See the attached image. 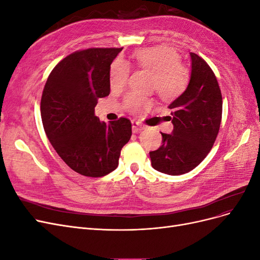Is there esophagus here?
<instances>
[{
	"label": "esophagus",
	"mask_w": 260,
	"mask_h": 260,
	"mask_svg": "<svg viewBox=\"0 0 260 260\" xmlns=\"http://www.w3.org/2000/svg\"><path fill=\"white\" fill-rule=\"evenodd\" d=\"M143 125L140 124L139 122L137 121H132V132L133 133H137V132H140L141 130H143Z\"/></svg>",
	"instance_id": "esophagus-1"
}]
</instances>
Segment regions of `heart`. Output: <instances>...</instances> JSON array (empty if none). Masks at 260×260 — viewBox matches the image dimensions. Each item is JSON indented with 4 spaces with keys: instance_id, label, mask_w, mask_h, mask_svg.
Wrapping results in <instances>:
<instances>
[{
    "instance_id": "b5f03b06",
    "label": "heart",
    "mask_w": 260,
    "mask_h": 260,
    "mask_svg": "<svg viewBox=\"0 0 260 260\" xmlns=\"http://www.w3.org/2000/svg\"><path fill=\"white\" fill-rule=\"evenodd\" d=\"M140 67L154 73L153 89L161 99H175L180 95L187 84V72L180 64L179 54L165 45L141 49L135 53ZM130 66L122 58L113 61L109 72V83L112 89L120 90L127 84ZM124 104L130 112L140 114L151 106V101L137 93L129 94Z\"/></svg>"
}]
</instances>
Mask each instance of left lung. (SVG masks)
I'll use <instances>...</instances> for the list:
<instances>
[{
    "label": "left lung",
    "instance_id": "8db88e82",
    "mask_svg": "<svg viewBox=\"0 0 260 260\" xmlns=\"http://www.w3.org/2000/svg\"><path fill=\"white\" fill-rule=\"evenodd\" d=\"M191 76L185 91L168 106L172 133H161L158 149L149 152L152 167L170 176L186 174L205 158L218 136L222 96L207 62L190 53Z\"/></svg>",
    "mask_w": 260,
    "mask_h": 260
}]
</instances>
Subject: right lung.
Here are the masks:
<instances>
[{
  "mask_svg": "<svg viewBox=\"0 0 260 260\" xmlns=\"http://www.w3.org/2000/svg\"><path fill=\"white\" fill-rule=\"evenodd\" d=\"M121 50L77 51L54 67L44 85L46 137L60 158L82 176L99 178L114 171L132 135L127 118L106 123L94 114L98 99L111 92V64Z\"/></svg>",
  "mask_w": 260,
  "mask_h": 260,
  "instance_id": "1",
  "label": "right lung"
}]
</instances>
